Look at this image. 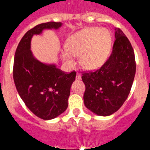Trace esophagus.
<instances>
[{
  "label": "esophagus",
  "mask_w": 150,
  "mask_h": 150,
  "mask_svg": "<svg viewBox=\"0 0 150 150\" xmlns=\"http://www.w3.org/2000/svg\"><path fill=\"white\" fill-rule=\"evenodd\" d=\"M81 79V74H79V73H77V74H76V79Z\"/></svg>",
  "instance_id": "esophagus-1"
}]
</instances>
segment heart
<instances>
[{
  "instance_id": "b5f03b06",
  "label": "heart",
  "mask_w": 150,
  "mask_h": 150,
  "mask_svg": "<svg viewBox=\"0 0 150 150\" xmlns=\"http://www.w3.org/2000/svg\"><path fill=\"white\" fill-rule=\"evenodd\" d=\"M112 38L110 31L99 28H88L72 34L66 42L62 60L68 67H73L79 57L83 68L94 70L104 64L109 55Z\"/></svg>"
}]
</instances>
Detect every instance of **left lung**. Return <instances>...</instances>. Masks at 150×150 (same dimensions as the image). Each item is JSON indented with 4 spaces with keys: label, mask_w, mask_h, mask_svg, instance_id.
Masks as SVG:
<instances>
[{
    "label": "left lung",
    "mask_w": 150,
    "mask_h": 150,
    "mask_svg": "<svg viewBox=\"0 0 150 150\" xmlns=\"http://www.w3.org/2000/svg\"><path fill=\"white\" fill-rule=\"evenodd\" d=\"M114 44L109 59L98 70L83 73L86 107L98 116H107L122 106L130 93L136 63L130 41L120 28H115Z\"/></svg>",
    "instance_id": "left-lung-1"
}]
</instances>
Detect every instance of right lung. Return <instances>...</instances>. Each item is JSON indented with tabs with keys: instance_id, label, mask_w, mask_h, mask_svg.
Wrapping results in <instances>:
<instances>
[{
	"instance_id": "right-lung-1",
	"label": "right lung",
	"mask_w": 150,
	"mask_h": 150,
	"mask_svg": "<svg viewBox=\"0 0 150 150\" xmlns=\"http://www.w3.org/2000/svg\"><path fill=\"white\" fill-rule=\"evenodd\" d=\"M62 22L36 25L23 36L17 46L13 64V79L17 91L27 107L42 120L55 119L66 110L76 72L65 74L54 64L42 63L30 50L34 35L46 29H59Z\"/></svg>"
}]
</instances>
